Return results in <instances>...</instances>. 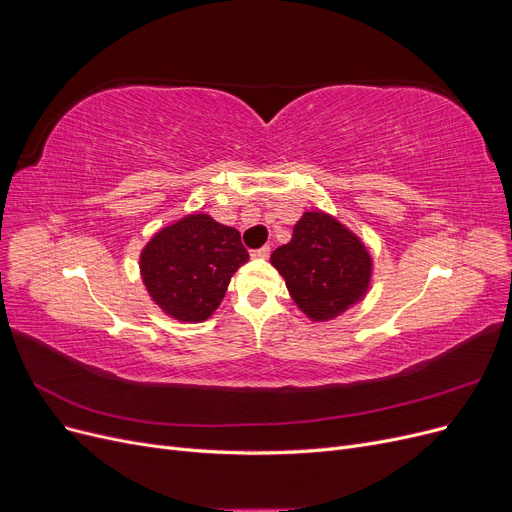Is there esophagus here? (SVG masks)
I'll return each instance as SVG.
<instances>
[{"instance_id":"esophagus-1","label":"esophagus","mask_w":512,"mask_h":512,"mask_svg":"<svg viewBox=\"0 0 512 512\" xmlns=\"http://www.w3.org/2000/svg\"><path fill=\"white\" fill-rule=\"evenodd\" d=\"M269 245H265V247H258V250H254L252 252V258H256V260H267L269 258Z\"/></svg>"}]
</instances>
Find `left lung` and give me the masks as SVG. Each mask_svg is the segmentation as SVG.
Returning <instances> with one entry per match:
<instances>
[{
    "mask_svg": "<svg viewBox=\"0 0 512 512\" xmlns=\"http://www.w3.org/2000/svg\"><path fill=\"white\" fill-rule=\"evenodd\" d=\"M292 301L316 322L342 316L359 303L371 282V256L363 241L333 215L307 211L292 239L271 254Z\"/></svg>",
    "mask_w": 512,
    "mask_h": 512,
    "instance_id": "1",
    "label": "left lung"
}]
</instances>
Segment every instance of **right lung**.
I'll return each instance as SVG.
<instances>
[{
  "mask_svg": "<svg viewBox=\"0 0 512 512\" xmlns=\"http://www.w3.org/2000/svg\"><path fill=\"white\" fill-rule=\"evenodd\" d=\"M247 258L237 228L192 213L151 237L141 252V275L164 314L203 322L218 309L230 277Z\"/></svg>",
  "mask_w": 512,
  "mask_h": 512,
  "instance_id": "add662e5",
  "label": "right lung"
}]
</instances>
